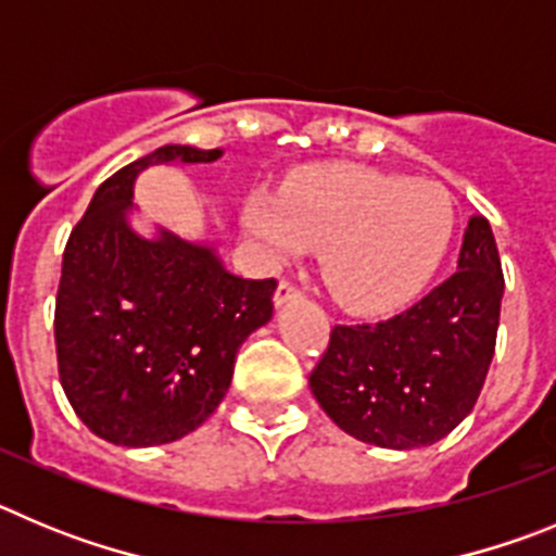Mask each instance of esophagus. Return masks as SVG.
<instances>
[{"label": "esophagus", "instance_id": "esophagus-1", "mask_svg": "<svg viewBox=\"0 0 556 556\" xmlns=\"http://www.w3.org/2000/svg\"><path fill=\"white\" fill-rule=\"evenodd\" d=\"M299 296H302V290L293 282H288V279H282V282L277 285V293H274V304H277V307H285V304L293 302V299Z\"/></svg>", "mask_w": 556, "mask_h": 556}]
</instances>
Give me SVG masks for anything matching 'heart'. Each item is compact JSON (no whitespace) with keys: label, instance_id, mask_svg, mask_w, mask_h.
<instances>
[{"label":"heart","instance_id":"1","mask_svg":"<svg viewBox=\"0 0 556 556\" xmlns=\"http://www.w3.org/2000/svg\"><path fill=\"white\" fill-rule=\"evenodd\" d=\"M454 204L440 185L365 166H315L254 193L247 227L271 266L321 249V277L340 304L388 313L424 288L454 235Z\"/></svg>","mask_w":556,"mask_h":556}]
</instances>
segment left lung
<instances>
[{
  "label": "left lung",
  "mask_w": 556,
  "mask_h": 556,
  "mask_svg": "<svg viewBox=\"0 0 556 556\" xmlns=\"http://www.w3.org/2000/svg\"><path fill=\"white\" fill-rule=\"evenodd\" d=\"M502 296L496 238L488 218L473 216L446 282L388 321L332 329L309 374L313 396L363 443L432 446L477 404L496 352Z\"/></svg>",
  "instance_id": "obj_1"
}]
</instances>
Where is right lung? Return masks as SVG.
Segmentation results:
<instances>
[{"label":"right lung","instance_id":"1","mask_svg":"<svg viewBox=\"0 0 556 556\" xmlns=\"http://www.w3.org/2000/svg\"><path fill=\"white\" fill-rule=\"evenodd\" d=\"M222 149H154L104 179L63 252L54 346L79 421L108 443H172L216 413L243 340L271 321L277 279H243L216 249L160 227L135 232L132 185L149 166H199Z\"/></svg>","mask_w":556,"mask_h":556}]
</instances>
